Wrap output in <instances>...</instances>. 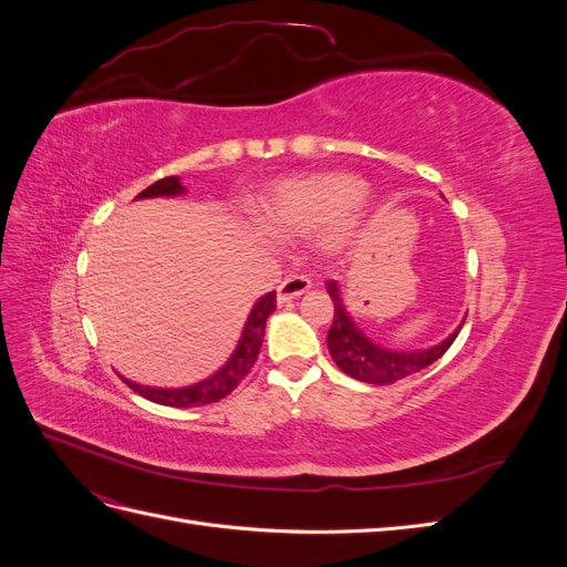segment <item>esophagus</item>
<instances>
[{
	"instance_id": "esophagus-1",
	"label": "esophagus",
	"mask_w": 567,
	"mask_h": 567,
	"mask_svg": "<svg viewBox=\"0 0 567 567\" xmlns=\"http://www.w3.org/2000/svg\"><path fill=\"white\" fill-rule=\"evenodd\" d=\"M312 288V281L307 277H300V274H293V277H288L279 288H277V302L284 305V302H290L300 298L302 293H307V290Z\"/></svg>"
}]
</instances>
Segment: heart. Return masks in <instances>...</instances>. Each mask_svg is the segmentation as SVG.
Listing matches in <instances>:
<instances>
[{
    "label": "heart",
    "instance_id": "b5f03b06",
    "mask_svg": "<svg viewBox=\"0 0 567 567\" xmlns=\"http://www.w3.org/2000/svg\"><path fill=\"white\" fill-rule=\"evenodd\" d=\"M364 196L367 184L354 175H310L274 188L255 208V219L274 238L312 236L331 227L342 236L354 227L357 205Z\"/></svg>",
    "mask_w": 567,
    "mask_h": 567
}]
</instances>
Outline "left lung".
<instances>
[{"instance_id": "1", "label": "left lung", "mask_w": 567, "mask_h": 567, "mask_svg": "<svg viewBox=\"0 0 567 567\" xmlns=\"http://www.w3.org/2000/svg\"><path fill=\"white\" fill-rule=\"evenodd\" d=\"M326 290H329L336 307L331 331H329V338H326V346H329L333 362L348 375H352V379L373 383V385H388L394 381H402L406 375L419 373L425 367L437 362V359L450 350L454 338L461 331L463 321H466V317H463L456 329L433 348L392 350V348L379 346V342L371 340L362 329H359L354 317L348 312L346 300H342V290L338 281H326Z\"/></svg>"}]
</instances>
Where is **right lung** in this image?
<instances>
[{
    "label": "right lung",
    "mask_w": 567,
    "mask_h": 567,
    "mask_svg": "<svg viewBox=\"0 0 567 567\" xmlns=\"http://www.w3.org/2000/svg\"><path fill=\"white\" fill-rule=\"evenodd\" d=\"M186 186L182 184L179 177H165L156 184H151L148 188L136 196L134 200H144V198H175V196H184ZM277 293H267L262 298H257V302L252 305V310L244 323L241 338L236 342V350L231 352V357L221 364L215 373H210L208 379H203L198 383L184 385V388H156V385H142L134 383L125 375H120L134 392H140L142 398L163 404V406H177V409H186V406H203V404H213L219 402L221 398L241 383L250 367L255 364L257 354H260L262 348V338H265V326L269 315L277 310Z\"/></svg>",
    "instance_id": "add662e5"
}]
</instances>
